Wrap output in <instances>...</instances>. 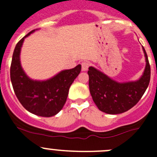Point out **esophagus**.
I'll return each mask as SVG.
<instances>
[{"mask_svg":"<svg viewBox=\"0 0 157 157\" xmlns=\"http://www.w3.org/2000/svg\"><path fill=\"white\" fill-rule=\"evenodd\" d=\"M89 66H90L89 62H83L82 63V71H87Z\"/></svg>","mask_w":157,"mask_h":157,"instance_id":"obj_1","label":"esophagus"}]
</instances>
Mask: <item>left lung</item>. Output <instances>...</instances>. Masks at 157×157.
Here are the masks:
<instances>
[{
  "label": "left lung",
  "instance_id": "8db88e82",
  "mask_svg": "<svg viewBox=\"0 0 157 157\" xmlns=\"http://www.w3.org/2000/svg\"><path fill=\"white\" fill-rule=\"evenodd\" d=\"M146 68L140 79L119 83L93 67H89V91L98 109L108 114L125 113L136 105L147 90L150 80V65L144 48Z\"/></svg>",
  "mask_w": 157,
  "mask_h": 157
}]
</instances>
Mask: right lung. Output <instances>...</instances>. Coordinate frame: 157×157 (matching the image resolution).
I'll list each match as a JSON object with an SVG mask.
<instances>
[{
    "label": "right lung",
    "mask_w": 157,
    "mask_h": 157,
    "mask_svg": "<svg viewBox=\"0 0 157 157\" xmlns=\"http://www.w3.org/2000/svg\"><path fill=\"white\" fill-rule=\"evenodd\" d=\"M30 31L16 44L10 65V80L14 93L24 108L33 114L51 117L62 110L66 102L69 88L81 71V65L64 70L46 81H35L28 77L20 62V52Z\"/></svg>",
    "instance_id": "1"
}]
</instances>
